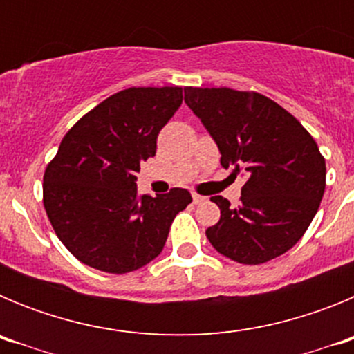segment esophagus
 <instances>
[{"mask_svg":"<svg viewBox=\"0 0 354 354\" xmlns=\"http://www.w3.org/2000/svg\"><path fill=\"white\" fill-rule=\"evenodd\" d=\"M205 202V196H202V195H196V193H193V204H204Z\"/></svg>","mask_w":354,"mask_h":354,"instance_id":"34e87169","label":"esophagus"}]
</instances>
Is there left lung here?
<instances>
[{"label":"left lung","instance_id":"1","mask_svg":"<svg viewBox=\"0 0 354 354\" xmlns=\"http://www.w3.org/2000/svg\"><path fill=\"white\" fill-rule=\"evenodd\" d=\"M184 102L220 149L221 167L246 175L237 207L223 196L211 198L221 211L205 230L216 252L262 264L292 248L326 186L324 158L308 131L257 92L186 86Z\"/></svg>","mask_w":354,"mask_h":354}]
</instances>
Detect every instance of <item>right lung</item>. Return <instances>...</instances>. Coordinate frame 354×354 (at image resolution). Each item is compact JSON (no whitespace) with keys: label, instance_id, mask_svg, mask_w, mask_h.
I'll return each instance as SVG.
<instances>
[{"label":"right lung","instance_id":"right-lung-1","mask_svg":"<svg viewBox=\"0 0 354 354\" xmlns=\"http://www.w3.org/2000/svg\"><path fill=\"white\" fill-rule=\"evenodd\" d=\"M183 104V88H127L84 115L44 174V207L65 248L83 264L124 274L154 261L174 218L192 202L183 187L140 195V165Z\"/></svg>","mask_w":354,"mask_h":354}]
</instances>
